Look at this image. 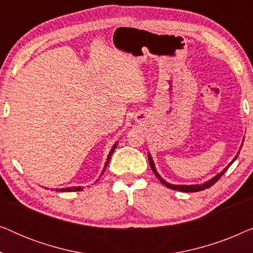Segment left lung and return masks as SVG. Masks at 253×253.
I'll list each match as a JSON object with an SVG mask.
<instances>
[{
  "mask_svg": "<svg viewBox=\"0 0 253 253\" xmlns=\"http://www.w3.org/2000/svg\"><path fill=\"white\" fill-rule=\"evenodd\" d=\"M243 141H244V139H243ZM242 145H243V143H242ZM242 145H241V147H242ZM240 151H241V148H240ZM240 151H238L237 154L235 155V158L233 159V161H231L230 164L228 165L227 167L224 168L222 171H220L219 174H216L215 176H214V177L209 179V181H206V182H204V183H200V184H171V183H169V182L166 181V179L162 178L161 176H160V174H159L158 170H157V168H155L154 161H153V159H152L151 153H147V157H148V161H150V166H151L152 170H153L155 176H157V177L160 179V182L162 183V184L166 185V186H167V188L171 189V190H176V191H181V192H197V191H202V190L209 189V188H211V186L214 184V183L217 182V179H219L221 176H222L224 172L227 171V169L229 168L231 165H233V162L235 160H236L237 157H238V154H240Z\"/></svg>",
  "mask_w": 253,
  "mask_h": 253,
  "instance_id": "8db88e82",
  "label": "left lung"
}]
</instances>
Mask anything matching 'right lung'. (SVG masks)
I'll use <instances>...</instances> for the list:
<instances>
[{"label":"right lung","instance_id":"add662e5","mask_svg":"<svg viewBox=\"0 0 253 253\" xmlns=\"http://www.w3.org/2000/svg\"><path fill=\"white\" fill-rule=\"evenodd\" d=\"M117 141L115 144L113 145V147H112V150L109 151V154H108V157H107V159H106V162H105V167H103V169H102V171H101V175L103 174V171L106 170V168H107V166H108V164H109V160H110V158H112V155H113V153H114V151H115V148L117 147ZM100 175V176H101ZM47 189V188H46ZM56 190V191H58V192H74V191H82L83 190V186H69V188H61V189H55Z\"/></svg>","mask_w":253,"mask_h":253}]
</instances>
